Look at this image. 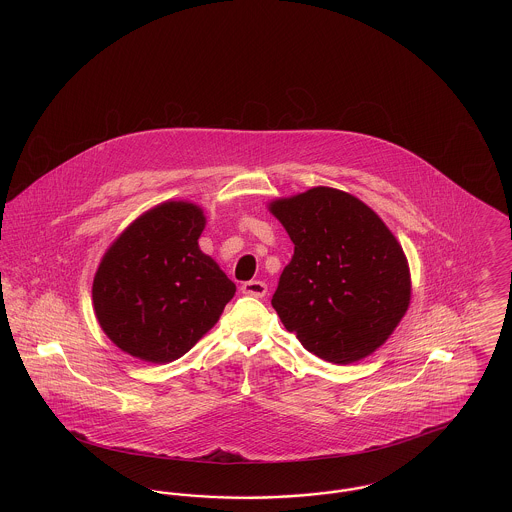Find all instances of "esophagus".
<instances>
[{"label": "esophagus", "mask_w": 512, "mask_h": 512, "mask_svg": "<svg viewBox=\"0 0 512 512\" xmlns=\"http://www.w3.org/2000/svg\"><path fill=\"white\" fill-rule=\"evenodd\" d=\"M267 290V284L261 282V280H249V282H244V286H242V292L245 295H251V297H265Z\"/></svg>", "instance_id": "esophagus-1"}]
</instances>
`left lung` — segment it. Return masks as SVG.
Segmentation results:
<instances>
[{"label":"left lung","mask_w":512,"mask_h":512,"mask_svg":"<svg viewBox=\"0 0 512 512\" xmlns=\"http://www.w3.org/2000/svg\"><path fill=\"white\" fill-rule=\"evenodd\" d=\"M268 209L295 245L272 295L286 330L334 365L372 355L411 303L409 263L390 228L355 195L326 186Z\"/></svg>","instance_id":"obj_1"}]
</instances>
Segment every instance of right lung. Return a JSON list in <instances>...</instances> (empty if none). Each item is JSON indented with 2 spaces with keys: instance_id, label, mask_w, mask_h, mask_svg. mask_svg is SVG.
Here are the masks:
<instances>
[{
  "instance_id": "obj_1",
  "label": "right lung",
  "mask_w": 512,
  "mask_h": 512,
  "mask_svg": "<svg viewBox=\"0 0 512 512\" xmlns=\"http://www.w3.org/2000/svg\"><path fill=\"white\" fill-rule=\"evenodd\" d=\"M201 207L165 201L105 251L92 299L101 330L146 363L180 359L219 320L236 284L199 249Z\"/></svg>"
}]
</instances>
